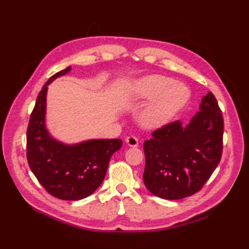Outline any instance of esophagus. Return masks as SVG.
I'll use <instances>...</instances> for the list:
<instances>
[{
	"instance_id": "esophagus-1",
	"label": "esophagus",
	"mask_w": 249,
	"mask_h": 249,
	"mask_svg": "<svg viewBox=\"0 0 249 249\" xmlns=\"http://www.w3.org/2000/svg\"><path fill=\"white\" fill-rule=\"evenodd\" d=\"M125 141H126V143H127L129 146L136 147V146L139 145V141H138V139L136 138L135 136H129V137H127V138H126Z\"/></svg>"
}]
</instances>
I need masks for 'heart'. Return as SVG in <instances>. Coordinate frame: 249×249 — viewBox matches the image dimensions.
<instances>
[{"label": "heart", "mask_w": 249, "mask_h": 249, "mask_svg": "<svg viewBox=\"0 0 249 249\" xmlns=\"http://www.w3.org/2000/svg\"><path fill=\"white\" fill-rule=\"evenodd\" d=\"M189 89L181 82L163 75H151L135 84L134 95L140 99H153L142 111L143 123L151 127L161 126L186 104Z\"/></svg>", "instance_id": "heart-1"}]
</instances>
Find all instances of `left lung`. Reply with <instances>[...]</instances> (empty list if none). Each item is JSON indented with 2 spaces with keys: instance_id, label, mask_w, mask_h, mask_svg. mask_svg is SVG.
Listing matches in <instances>:
<instances>
[{
  "instance_id": "left-lung-1",
  "label": "left lung",
  "mask_w": 249,
  "mask_h": 249,
  "mask_svg": "<svg viewBox=\"0 0 249 249\" xmlns=\"http://www.w3.org/2000/svg\"><path fill=\"white\" fill-rule=\"evenodd\" d=\"M145 140L143 182L157 197L178 200L202 188L223 154L224 118L212 92L203 96L186 127L178 121L161 126Z\"/></svg>"
}]
</instances>
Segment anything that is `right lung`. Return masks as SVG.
Listing matches in <instances>:
<instances>
[{
    "instance_id": "obj_1",
    "label": "right lung",
    "mask_w": 249,
    "mask_h": 249,
    "mask_svg": "<svg viewBox=\"0 0 249 249\" xmlns=\"http://www.w3.org/2000/svg\"><path fill=\"white\" fill-rule=\"evenodd\" d=\"M71 66L49 78L37 96L26 130V158L41 186L62 200L89 197L103 183L113 153L121 149V139H99L65 145L52 139L45 127L47 86L65 75Z\"/></svg>"
}]
</instances>
